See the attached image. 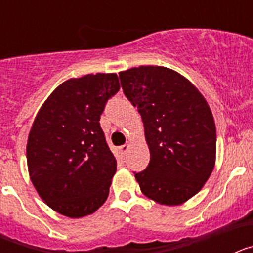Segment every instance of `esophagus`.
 I'll return each mask as SVG.
<instances>
[{
    "label": "esophagus",
    "instance_id": "esophagus-1",
    "mask_svg": "<svg viewBox=\"0 0 253 253\" xmlns=\"http://www.w3.org/2000/svg\"><path fill=\"white\" fill-rule=\"evenodd\" d=\"M128 149H129V144H124V146L120 147V151L123 152V154H126Z\"/></svg>",
    "mask_w": 253,
    "mask_h": 253
}]
</instances>
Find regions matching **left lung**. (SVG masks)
Returning a JSON list of instances; mask_svg holds the SVG:
<instances>
[{
  "label": "left lung",
  "mask_w": 253,
  "mask_h": 253,
  "mask_svg": "<svg viewBox=\"0 0 253 253\" xmlns=\"http://www.w3.org/2000/svg\"><path fill=\"white\" fill-rule=\"evenodd\" d=\"M126 99L138 107L151 160L134 172L147 198L178 205L198 194L214 169L216 131L203 95L180 73L140 66L119 73Z\"/></svg>",
  "instance_id": "8db88e82"
}]
</instances>
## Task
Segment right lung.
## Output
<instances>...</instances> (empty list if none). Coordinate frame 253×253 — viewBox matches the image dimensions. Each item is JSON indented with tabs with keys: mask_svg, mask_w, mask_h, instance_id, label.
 Wrapping results in <instances>:
<instances>
[{
	"mask_svg": "<svg viewBox=\"0 0 253 253\" xmlns=\"http://www.w3.org/2000/svg\"><path fill=\"white\" fill-rule=\"evenodd\" d=\"M119 90L115 73L71 78L50 93L33 123L29 175L40 198L59 214L81 218L106 202L116 160L100 116Z\"/></svg>",
	"mask_w": 253,
	"mask_h": 253,
	"instance_id": "1",
	"label": "right lung"
}]
</instances>
